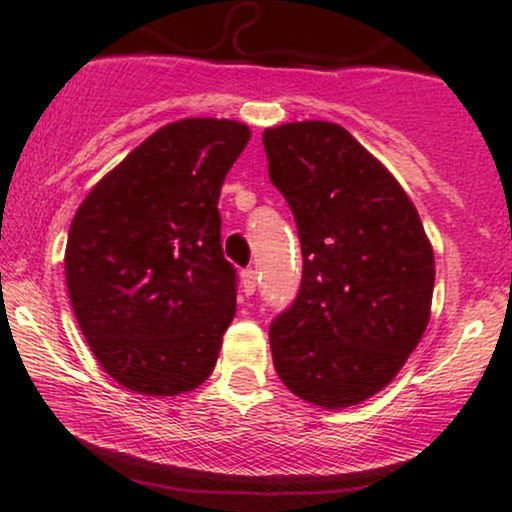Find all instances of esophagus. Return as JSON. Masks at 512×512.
<instances>
[{
    "label": "esophagus",
    "mask_w": 512,
    "mask_h": 512,
    "mask_svg": "<svg viewBox=\"0 0 512 512\" xmlns=\"http://www.w3.org/2000/svg\"><path fill=\"white\" fill-rule=\"evenodd\" d=\"M243 289H245V293H255V289H257V269H245L243 272Z\"/></svg>",
    "instance_id": "obj_1"
}]
</instances>
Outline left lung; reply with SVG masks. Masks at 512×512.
<instances>
[{
    "instance_id": "obj_1",
    "label": "left lung",
    "mask_w": 512,
    "mask_h": 512,
    "mask_svg": "<svg viewBox=\"0 0 512 512\" xmlns=\"http://www.w3.org/2000/svg\"><path fill=\"white\" fill-rule=\"evenodd\" d=\"M262 144L303 252L301 291L269 327L274 368L305 402L354 407L424 337L431 243L402 185L344 127L289 122L264 129Z\"/></svg>"
}]
</instances>
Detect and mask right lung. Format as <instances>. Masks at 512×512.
<instances>
[{"label": "right lung", "mask_w": 512, "mask_h": 512, "mask_svg": "<svg viewBox=\"0 0 512 512\" xmlns=\"http://www.w3.org/2000/svg\"><path fill=\"white\" fill-rule=\"evenodd\" d=\"M248 125L187 117L151 134L88 192L64 274L93 356L127 390L173 397L216 366L236 315L219 195Z\"/></svg>", "instance_id": "1"}]
</instances>
